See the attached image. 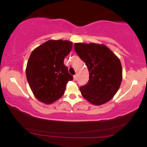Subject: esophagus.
Wrapping results in <instances>:
<instances>
[{
	"mask_svg": "<svg viewBox=\"0 0 147 147\" xmlns=\"http://www.w3.org/2000/svg\"><path fill=\"white\" fill-rule=\"evenodd\" d=\"M73 77H74V80H77V75H74L73 76Z\"/></svg>",
	"mask_w": 147,
	"mask_h": 147,
	"instance_id": "1",
	"label": "esophagus"
}]
</instances>
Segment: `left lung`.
<instances>
[{
  "label": "left lung",
  "instance_id": "8db88e82",
  "mask_svg": "<svg viewBox=\"0 0 147 147\" xmlns=\"http://www.w3.org/2000/svg\"><path fill=\"white\" fill-rule=\"evenodd\" d=\"M74 47L89 71L88 83L79 88L84 98L95 106L110 101L122 80L119 59L104 44L75 43Z\"/></svg>",
  "mask_w": 147,
  "mask_h": 147
}]
</instances>
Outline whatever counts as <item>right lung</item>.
<instances>
[{
  "label": "right lung",
  "instance_id": "add662e5",
  "mask_svg": "<svg viewBox=\"0 0 147 147\" xmlns=\"http://www.w3.org/2000/svg\"><path fill=\"white\" fill-rule=\"evenodd\" d=\"M72 42L49 40L32 52L26 67V77L34 95L45 104L63 95L66 84L72 80L63 60L70 53Z\"/></svg>",
  "mask_w": 147,
  "mask_h": 147
}]
</instances>
